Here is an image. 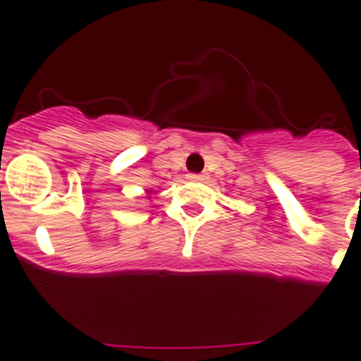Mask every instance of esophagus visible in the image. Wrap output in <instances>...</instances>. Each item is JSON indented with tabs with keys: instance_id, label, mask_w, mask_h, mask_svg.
<instances>
[{
	"instance_id": "34e87169",
	"label": "esophagus",
	"mask_w": 361,
	"mask_h": 361,
	"mask_svg": "<svg viewBox=\"0 0 361 361\" xmlns=\"http://www.w3.org/2000/svg\"><path fill=\"white\" fill-rule=\"evenodd\" d=\"M188 178L190 180H193V183H204V180H208V173H190L188 175Z\"/></svg>"
}]
</instances>
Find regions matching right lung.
<instances>
[{"mask_svg": "<svg viewBox=\"0 0 361 361\" xmlns=\"http://www.w3.org/2000/svg\"><path fill=\"white\" fill-rule=\"evenodd\" d=\"M146 193H147V195H151V192H149V190H146ZM147 199H149V197H147Z\"/></svg>", "mask_w": 361, "mask_h": 361, "instance_id": "right-lung-1", "label": "right lung"}]
</instances>
